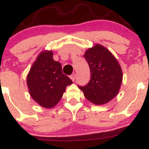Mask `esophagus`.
Masks as SVG:
<instances>
[{
    "mask_svg": "<svg viewBox=\"0 0 149 149\" xmlns=\"http://www.w3.org/2000/svg\"><path fill=\"white\" fill-rule=\"evenodd\" d=\"M70 79H71V80L73 81H74L75 79H76V74L71 75V76H70Z\"/></svg>",
    "mask_w": 149,
    "mask_h": 149,
    "instance_id": "esophagus-1",
    "label": "esophagus"
}]
</instances>
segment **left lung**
<instances>
[{"label": "left lung", "instance_id": "obj_1", "mask_svg": "<svg viewBox=\"0 0 149 149\" xmlns=\"http://www.w3.org/2000/svg\"><path fill=\"white\" fill-rule=\"evenodd\" d=\"M91 77L84 86H79L88 100L96 104L107 103L118 94L123 80L121 68L112 53L97 45L86 51Z\"/></svg>", "mask_w": 149, "mask_h": 149}]
</instances>
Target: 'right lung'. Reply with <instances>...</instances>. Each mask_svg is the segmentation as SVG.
Here are the masks:
<instances>
[{
  "label": "right lung",
  "mask_w": 149,
  "mask_h": 149,
  "mask_svg": "<svg viewBox=\"0 0 149 149\" xmlns=\"http://www.w3.org/2000/svg\"><path fill=\"white\" fill-rule=\"evenodd\" d=\"M73 81L63 73L62 66L52 58V51L40 54L27 76V85L33 100L42 107H53L62 98L67 86Z\"/></svg>",
  "instance_id": "add662e5"
}]
</instances>
